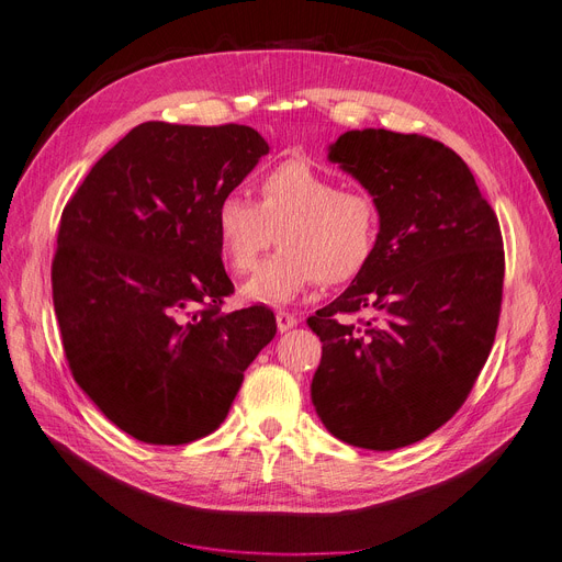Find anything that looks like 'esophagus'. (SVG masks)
<instances>
[{"instance_id":"1","label":"esophagus","mask_w":562,"mask_h":562,"mask_svg":"<svg viewBox=\"0 0 562 562\" xmlns=\"http://www.w3.org/2000/svg\"><path fill=\"white\" fill-rule=\"evenodd\" d=\"M276 324H278V330L280 333H286V330H291L294 328L296 324H299V319L291 312H284V310H280V312H276Z\"/></svg>"}]
</instances>
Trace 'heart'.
<instances>
[{
  "label": "heart",
  "mask_w": 562,
  "mask_h": 562,
  "mask_svg": "<svg viewBox=\"0 0 562 562\" xmlns=\"http://www.w3.org/2000/svg\"><path fill=\"white\" fill-rule=\"evenodd\" d=\"M255 204L238 192L217 202L213 229L217 248L234 273H248L240 296L257 305H286L312 284L356 280L372 261L381 213L370 192L339 183L305 160H284L255 183Z\"/></svg>",
  "instance_id": "b5f03b06"
}]
</instances>
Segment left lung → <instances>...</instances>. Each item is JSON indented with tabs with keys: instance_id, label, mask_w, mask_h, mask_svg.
Here are the masks:
<instances>
[{
	"instance_id": "obj_1",
	"label": "left lung",
	"mask_w": 562,
	"mask_h": 562,
	"mask_svg": "<svg viewBox=\"0 0 562 562\" xmlns=\"http://www.w3.org/2000/svg\"><path fill=\"white\" fill-rule=\"evenodd\" d=\"M381 213L379 246L345 294L310 316L324 341L312 404L356 448L423 441L467 402L490 358L503 299L498 217L446 144L383 128L328 146ZM370 308L358 327L341 313Z\"/></svg>"
}]
</instances>
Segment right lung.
Masks as SVG:
<instances>
[{
  "mask_svg": "<svg viewBox=\"0 0 562 562\" xmlns=\"http://www.w3.org/2000/svg\"><path fill=\"white\" fill-rule=\"evenodd\" d=\"M268 154L250 126L146 121L66 204L53 301L72 379L121 431L183 446L227 418L243 372L276 337L234 291L213 213Z\"/></svg>",
  "mask_w": 562,
  "mask_h": 562,
  "instance_id": "obj_1",
  "label": "right lung"
}]
</instances>
